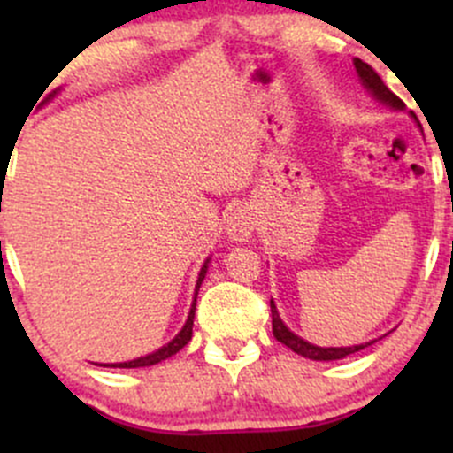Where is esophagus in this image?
Instances as JSON below:
<instances>
[{"instance_id": "esophagus-1", "label": "esophagus", "mask_w": 453, "mask_h": 453, "mask_svg": "<svg viewBox=\"0 0 453 453\" xmlns=\"http://www.w3.org/2000/svg\"><path fill=\"white\" fill-rule=\"evenodd\" d=\"M254 227H256V214L252 212V208L241 205V208H236L234 212L230 214L226 230L232 241H236V243H245V241H250V236H252Z\"/></svg>"}]
</instances>
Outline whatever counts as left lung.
<instances>
[{
	"label": "left lung",
	"mask_w": 453,
	"mask_h": 453,
	"mask_svg": "<svg viewBox=\"0 0 453 453\" xmlns=\"http://www.w3.org/2000/svg\"><path fill=\"white\" fill-rule=\"evenodd\" d=\"M355 67H357V74H359V79L364 81V85H366L368 89L372 91V94L377 96L379 100H381V103L390 104V107H395V109H403L405 107L403 100H401L396 94H392V91L388 89L386 85H383V81L379 79V74L372 70V67L368 65V63H364V61H359V58H355ZM269 304H272V331H273V337H276V340L280 342V344H285L287 349H291V350H294V353L303 355V357H307V359H318V362H331V359H342V357H346V355H353V353H357V350L366 349V346L372 344V342H366V344L346 346V349H319V346L309 344V342L300 340L298 335H294V333H291L289 328H287L285 324H282V319L278 318L276 307H273V300Z\"/></svg>",
	"instance_id": "obj_1"
}]
</instances>
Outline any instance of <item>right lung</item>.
Here are the masks:
<instances>
[{"instance_id": "obj_1", "label": "right lung", "mask_w": 453, "mask_h": 453, "mask_svg": "<svg viewBox=\"0 0 453 453\" xmlns=\"http://www.w3.org/2000/svg\"><path fill=\"white\" fill-rule=\"evenodd\" d=\"M205 269H208V263H203V267H201L199 272V280H197V289H195V303H193V309H190V315L188 319H186L184 328H181L180 335L175 337V340L171 342V344L162 346L159 350H155V353L146 355V357H140V359H134V362H125V364H103V366H109V368H144V366H153V364H159L164 362V359H168L171 355L180 353L181 349H184L186 344L190 342V337H193V319H195V304H197V291L201 287V282H203L205 278Z\"/></svg>"}]
</instances>
